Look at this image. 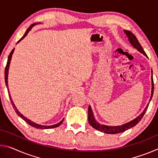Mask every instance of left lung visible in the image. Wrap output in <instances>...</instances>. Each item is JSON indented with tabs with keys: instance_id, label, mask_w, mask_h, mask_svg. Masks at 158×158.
Wrapping results in <instances>:
<instances>
[{
	"instance_id": "1",
	"label": "left lung",
	"mask_w": 158,
	"mask_h": 158,
	"mask_svg": "<svg viewBox=\"0 0 158 158\" xmlns=\"http://www.w3.org/2000/svg\"><path fill=\"white\" fill-rule=\"evenodd\" d=\"M125 33L127 35L128 37V39H129V41L131 43V44L132 46L136 48L138 51H139L141 53H142L143 55H145L146 56H147L146 53L144 52V50L143 49L142 47L141 46V44L139 42L136 36L134 35L132 32H130L129 31H126L125 30ZM153 75V74H152ZM152 90H151V100L152 97H153V90H154V83H153V77H152ZM149 105V104H148ZM148 105L146 106V107L144 109L143 111L141 113L139 116L138 117L136 118L135 119H134L133 121H130L127 123H125L123 125H119V126H107V125H101L100 123L95 121L94 116H93V114L92 111L91 107L89 106V110H88V112H89V124L91 125V126L95 128V130H97L98 131H100V132H105L106 134H118V133H121L123 132H125V130H127L130 128L134 126H135L139 122L141 118H142L143 115L145 114L146 111H147V109L148 107Z\"/></svg>"
}]
</instances>
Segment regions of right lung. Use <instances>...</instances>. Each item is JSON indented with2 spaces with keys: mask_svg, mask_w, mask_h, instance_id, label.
I'll use <instances>...</instances> for the list:
<instances>
[{
  "mask_svg": "<svg viewBox=\"0 0 158 158\" xmlns=\"http://www.w3.org/2000/svg\"><path fill=\"white\" fill-rule=\"evenodd\" d=\"M35 24H36V23H33V24H32V25L30 26V27H29V28L27 29V31H26L25 34L23 35V37H21V38L19 40V41L17 42V43H18V42H19L21 40H23V39L24 38V37H25L26 35H27V34L28 33V32L31 30V28H33V26H34L35 25ZM13 52H14V49H13L12 50V52H10V55H9V56H8V58H7V65H6V66H5V84H6L7 88V90H8V87H7V75H8V69H9V66H10V60H11L12 55ZM8 94H9V97H10V101H11L12 105V106H13V108H14V109L15 110L16 113H17V114L18 115V116H20V117L21 118H22V119L23 120V121H24L25 122L27 123H28V125H30L31 126L33 127H35V128H37V129H50V128H54V127H58V126H59V125H60L63 123V121H61L60 123H57V124H56V125H51V126H47V125H41L37 124V123H34V122H33V121H30V120H29V119L26 118L25 116H23V115L21 114L20 113V112L17 110V109L16 108V106H15V104H14V102H13L12 100V99H11V96H10V92H9V90H8Z\"/></svg>",
  "mask_w": 158,
  "mask_h": 158,
  "instance_id": "1",
  "label": "right lung"
}]
</instances>
